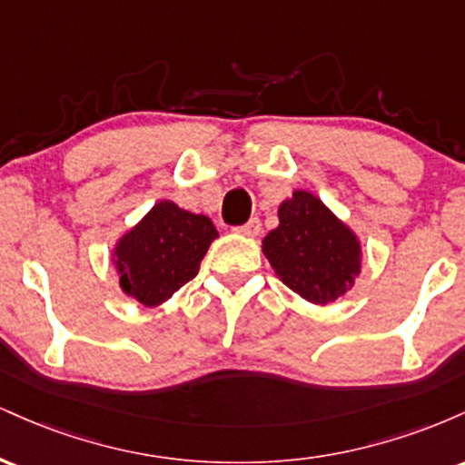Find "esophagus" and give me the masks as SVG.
<instances>
[{
  "label": "esophagus",
  "instance_id": "obj_1",
  "mask_svg": "<svg viewBox=\"0 0 465 465\" xmlns=\"http://www.w3.org/2000/svg\"><path fill=\"white\" fill-rule=\"evenodd\" d=\"M260 229H262V225H260L258 218H251V221L244 223L242 227H236L238 233H242V236H249V238H255L260 233Z\"/></svg>",
  "mask_w": 465,
  "mask_h": 465
}]
</instances>
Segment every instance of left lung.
<instances>
[{
	"label": "left lung",
	"instance_id": "obj_1",
	"mask_svg": "<svg viewBox=\"0 0 465 465\" xmlns=\"http://www.w3.org/2000/svg\"><path fill=\"white\" fill-rule=\"evenodd\" d=\"M277 218L280 225L262 240L275 275L314 306L348 295L362 271L359 233L308 190L282 201Z\"/></svg>",
	"mask_w": 465,
	"mask_h": 465
}]
</instances>
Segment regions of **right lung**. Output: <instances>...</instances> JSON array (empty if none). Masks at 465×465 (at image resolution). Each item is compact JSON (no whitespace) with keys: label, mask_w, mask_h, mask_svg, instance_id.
Here are the masks:
<instances>
[{"label":"right lung","mask_w":465,"mask_h":465,"mask_svg":"<svg viewBox=\"0 0 465 465\" xmlns=\"http://www.w3.org/2000/svg\"><path fill=\"white\" fill-rule=\"evenodd\" d=\"M216 238L214 223L205 214L170 199L157 201L111 249L122 292L146 308L162 306L199 273L203 255Z\"/></svg>","instance_id":"add662e5"}]
</instances>
